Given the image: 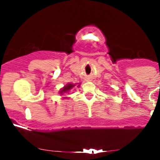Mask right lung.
<instances>
[{"label":"right lung","instance_id":"obj_1","mask_svg":"<svg viewBox=\"0 0 160 160\" xmlns=\"http://www.w3.org/2000/svg\"><path fill=\"white\" fill-rule=\"evenodd\" d=\"M75 86V84H68V85H66L65 87H64L62 89L61 91H60V93H62V92H68V91L70 90V89H72L73 87Z\"/></svg>","mask_w":160,"mask_h":160}]
</instances>
